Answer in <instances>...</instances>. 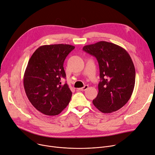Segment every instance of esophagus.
<instances>
[{
  "label": "esophagus",
  "mask_w": 155,
  "mask_h": 155,
  "mask_svg": "<svg viewBox=\"0 0 155 155\" xmlns=\"http://www.w3.org/2000/svg\"><path fill=\"white\" fill-rule=\"evenodd\" d=\"M88 88V85H85L84 87H82V88H78V90H80V91H85V90H86L87 88Z\"/></svg>",
  "instance_id": "esophagus-1"
}]
</instances>
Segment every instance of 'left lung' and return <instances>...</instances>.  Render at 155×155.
I'll list each match as a JSON object with an SVG mask.
<instances>
[{
    "label": "left lung",
    "mask_w": 155,
    "mask_h": 155,
    "mask_svg": "<svg viewBox=\"0 0 155 155\" xmlns=\"http://www.w3.org/2000/svg\"><path fill=\"white\" fill-rule=\"evenodd\" d=\"M83 50L95 56L99 65L98 93L93 104L102 113L117 111L128 101L135 87L131 58L125 49L105 41L85 45Z\"/></svg>",
    "instance_id": "obj_1"
}]
</instances>
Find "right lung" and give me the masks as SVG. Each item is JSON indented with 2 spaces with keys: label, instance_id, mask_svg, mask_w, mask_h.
<instances>
[{
  "label": "right lung",
  "instance_id": "add662e5",
  "mask_svg": "<svg viewBox=\"0 0 155 155\" xmlns=\"http://www.w3.org/2000/svg\"><path fill=\"white\" fill-rule=\"evenodd\" d=\"M75 47L68 44L45 45L31 56L24 75L25 94L32 105L43 114L57 115L68 105L72 93L65 78L64 63Z\"/></svg>",
  "mask_w": 155,
  "mask_h": 155
}]
</instances>
